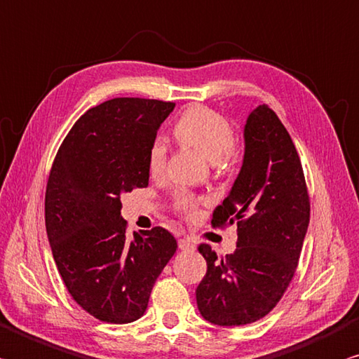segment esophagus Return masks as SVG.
I'll return each mask as SVG.
<instances>
[{
  "instance_id": "esophagus-1",
  "label": "esophagus",
  "mask_w": 359,
  "mask_h": 359,
  "mask_svg": "<svg viewBox=\"0 0 359 359\" xmlns=\"http://www.w3.org/2000/svg\"><path fill=\"white\" fill-rule=\"evenodd\" d=\"M179 248L182 251H193L194 242L190 237H182V238H179Z\"/></svg>"
}]
</instances>
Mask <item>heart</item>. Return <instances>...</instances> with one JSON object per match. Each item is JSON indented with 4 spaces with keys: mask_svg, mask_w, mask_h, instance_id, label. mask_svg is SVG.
I'll list each match as a JSON object with an SVG mask.
<instances>
[{
    "mask_svg": "<svg viewBox=\"0 0 359 359\" xmlns=\"http://www.w3.org/2000/svg\"><path fill=\"white\" fill-rule=\"evenodd\" d=\"M174 133L185 146L196 149L202 155L223 168L236 158V133L224 116L207 107H191L175 122ZM168 149L161 140H154L147 149V171L152 177H161L166 171ZM204 198L191 191L179 190L172 198L174 210L180 217L194 219Z\"/></svg>",
    "mask_w": 359,
    "mask_h": 359,
    "instance_id": "b5f03b06",
    "label": "heart"
}]
</instances>
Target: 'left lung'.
<instances>
[{"label": "left lung", "mask_w": 359, "mask_h": 359, "mask_svg": "<svg viewBox=\"0 0 359 359\" xmlns=\"http://www.w3.org/2000/svg\"><path fill=\"white\" fill-rule=\"evenodd\" d=\"M311 202L302 161L287 130L269 105L245 126L238 177L212 226L237 224V250L218 257L201 243L207 273L196 289L201 316L221 327L257 322L275 308L295 275Z\"/></svg>", "instance_id": "left-lung-1"}]
</instances>
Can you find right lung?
<instances>
[{"mask_svg":"<svg viewBox=\"0 0 359 359\" xmlns=\"http://www.w3.org/2000/svg\"><path fill=\"white\" fill-rule=\"evenodd\" d=\"M175 103L119 97L88 109L57 149L45 226L72 298L107 323L138 320L177 242L163 227L127 237L121 194L149 185L147 149Z\"/></svg>","mask_w":359,"mask_h":359,"instance_id":"add662e5","label":"right lung"}]
</instances>
